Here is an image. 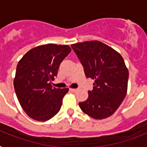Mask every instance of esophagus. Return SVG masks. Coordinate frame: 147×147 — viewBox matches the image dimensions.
<instances>
[{"instance_id":"esophagus-1","label":"esophagus","mask_w":147,"mask_h":147,"mask_svg":"<svg viewBox=\"0 0 147 147\" xmlns=\"http://www.w3.org/2000/svg\"><path fill=\"white\" fill-rule=\"evenodd\" d=\"M70 91L71 92H76L78 91V89H76V88H70Z\"/></svg>"}]
</instances>
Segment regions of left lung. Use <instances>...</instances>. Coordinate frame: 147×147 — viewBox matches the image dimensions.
<instances>
[{
	"mask_svg": "<svg viewBox=\"0 0 147 147\" xmlns=\"http://www.w3.org/2000/svg\"><path fill=\"white\" fill-rule=\"evenodd\" d=\"M80 60L85 76L94 79L88 98L79 102L84 113L97 120L107 118L123 102L127 91L129 72L121 54L100 41L71 45Z\"/></svg>",
	"mask_w": 147,
	"mask_h": 147,
	"instance_id": "obj_1",
	"label": "left lung"
}]
</instances>
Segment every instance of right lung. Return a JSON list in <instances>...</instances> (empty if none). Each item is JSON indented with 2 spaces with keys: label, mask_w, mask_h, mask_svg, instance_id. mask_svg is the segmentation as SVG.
Segmentation results:
<instances>
[{
  "label": "right lung",
  "mask_w": 147,
  "mask_h": 147,
  "mask_svg": "<svg viewBox=\"0 0 147 147\" xmlns=\"http://www.w3.org/2000/svg\"><path fill=\"white\" fill-rule=\"evenodd\" d=\"M71 50L67 45H42L28 51L18 62L13 80L15 92L31 118L46 121L59 111L69 88H53L51 81Z\"/></svg>",
  "instance_id": "right-lung-1"
}]
</instances>
